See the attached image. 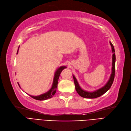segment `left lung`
<instances>
[{"mask_svg": "<svg viewBox=\"0 0 131 131\" xmlns=\"http://www.w3.org/2000/svg\"><path fill=\"white\" fill-rule=\"evenodd\" d=\"M110 44L111 45V49H112V52L113 53L112 54V73L111 74V75L109 80L107 82L105 86L103 87H102L97 90H96L94 92H87L83 90L80 87L79 84L78 82V81L75 77L73 75L75 89L77 90L78 94L84 98L87 99H95L100 97L101 95L105 93L107 91L109 90L110 87H111L112 84L113 83V80H114L115 78V63H116V55L115 53V49L114 47L112 45L111 42H110Z\"/></svg>", "mask_w": 131, "mask_h": 131, "instance_id": "1", "label": "left lung"}]
</instances>
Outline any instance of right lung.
<instances>
[{
  "label": "right lung",
  "instance_id": "right-lung-1",
  "mask_svg": "<svg viewBox=\"0 0 131 131\" xmlns=\"http://www.w3.org/2000/svg\"><path fill=\"white\" fill-rule=\"evenodd\" d=\"M19 49V47L18 48V51H17V53H18ZM66 66H61V67H59L57 70V71H56V72L54 73L52 87L48 91V92L45 93L43 94L38 95V96H32V95H29L32 98L35 99V100H39V101L46 100L47 99L51 98L52 96L55 94V93L56 92L57 89L58 79H59V77L60 76V73H61V71L63 70L64 69H66ZM18 85L19 86V87H20L19 83H18Z\"/></svg>",
  "mask_w": 131,
  "mask_h": 131
}]
</instances>
